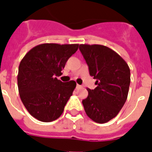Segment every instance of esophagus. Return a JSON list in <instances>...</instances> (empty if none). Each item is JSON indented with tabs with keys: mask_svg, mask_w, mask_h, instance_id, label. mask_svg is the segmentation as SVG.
<instances>
[{
	"mask_svg": "<svg viewBox=\"0 0 152 152\" xmlns=\"http://www.w3.org/2000/svg\"><path fill=\"white\" fill-rule=\"evenodd\" d=\"M81 87H82V86H80V85H79V84L76 85V89H79V88H81Z\"/></svg>",
	"mask_w": 152,
	"mask_h": 152,
	"instance_id": "34e87169",
	"label": "esophagus"
}]
</instances>
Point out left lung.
I'll use <instances>...</instances> for the list:
<instances>
[{
  "label": "left lung",
  "instance_id": "obj_1",
  "mask_svg": "<svg viewBox=\"0 0 152 152\" xmlns=\"http://www.w3.org/2000/svg\"><path fill=\"white\" fill-rule=\"evenodd\" d=\"M80 50L96 79V87L87 88L82 103L86 115L96 123L104 124L118 114L129 91L131 72L127 62L117 52L101 45H80Z\"/></svg>",
  "mask_w": 152,
  "mask_h": 152
}]
</instances>
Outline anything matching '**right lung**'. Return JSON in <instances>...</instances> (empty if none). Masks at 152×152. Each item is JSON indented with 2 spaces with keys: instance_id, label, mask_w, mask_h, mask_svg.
<instances>
[{
  "instance_id": "right-lung-1",
  "label": "right lung",
  "mask_w": 152,
  "mask_h": 152,
  "mask_svg": "<svg viewBox=\"0 0 152 152\" xmlns=\"http://www.w3.org/2000/svg\"><path fill=\"white\" fill-rule=\"evenodd\" d=\"M79 44L45 43L36 45L21 59L18 74L21 100L31 115L42 122H51L62 115L76 83H63L66 62L77 51Z\"/></svg>"
}]
</instances>
